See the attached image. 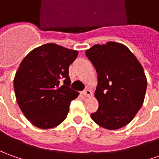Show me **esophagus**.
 <instances>
[{"label": "esophagus", "instance_id": "34e87169", "mask_svg": "<svg viewBox=\"0 0 159 159\" xmlns=\"http://www.w3.org/2000/svg\"><path fill=\"white\" fill-rule=\"evenodd\" d=\"M91 94H92V92H91V90H89V89H85V90L83 91V95H84V97H90Z\"/></svg>", "mask_w": 159, "mask_h": 159}]
</instances>
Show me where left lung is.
<instances>
[{"instance_id":"left-lung-1","label":"left lung","mask_w":159,"mask_h":159,"mask_svg":"<svg viewBox=\"0 0 159 159\" xmlns=\"http://www.w3.org/2000/svg\"><path fill=\"white\" fill-rule=\"evenodd\" d=\"M98 73L95 97L99 107L90 116L107 129L128 125L143 105L147 80L141 63L124 44L109 42L86 50Z\"/></svg>"}]
</instances>
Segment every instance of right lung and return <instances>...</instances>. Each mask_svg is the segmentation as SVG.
Segmentation results:
<instances>
[{
    "label": "right lung",
    "instance_id": "right-lung-1",
    "mask_svg": "<svg viewBox=\"0 0 159 159\" xmlns=\"http://www.w3.org/2000/svg\"><path fill=\"white\" fill-rule=\"evenodd\" d=\"M77 56L76 50L48 43L33 49L20 62L14 89L18 105L32 125L50 129L66 118L70 102L79 95L70 87L69 76V67Z\"/></svg>",
    "mask_w": 159,
    "mask_h": 159
}]
</instances>
